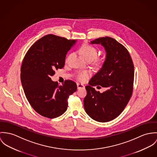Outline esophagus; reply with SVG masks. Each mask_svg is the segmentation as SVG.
Listing matches in <instances>:
<instances>
[{
	"label": "esophagus",
	"instance_id": "obj_1",
	"mask_svg": "<svg viewBox=\"0 0 157 157\" xmlns=\"http://www.w3.org/2000/svg\"><path fill=\"white\" fill-rule=\"evenodd\" d=\"M77 87H78V89H79V88H84V86L83 84H79V83H77Z\"/></svg>",
	"mask_w": 157,
	"mask_h": 157
}]
</instances>
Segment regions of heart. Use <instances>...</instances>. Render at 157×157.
<instances>
[{"label": "heart", "mask_w": 157, "mask_h": 157, "mask_svg": "<svg viewBox=\"0 0 157 157\" xmlns=\"http://www.w3.org/2000/svg\"><path fill=\"white\" fill-rule=\"evenodd\" d=\"M81 52L86 60L94 59L98 56V50L93 46L85 43L81 48ZM89 76V73L87 71H82L78 73L77 78L79 81H84Z\"/></svg>", "instance_id": "b5f03b06"}]
</instances>
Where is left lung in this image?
<instances>
[{"mask_svg": "<svg viewBox=\"0 0 157 157\" xmlns=\"http://www.w3.org/2000/svg\"><path fill=\"white\" fill-rule=\"evenodd\" d=\"M90 43L101 44L106 56L102 67L86 87L87 94L84 99V109L93 120L109 122L119 116L131 98L134 65L128 50L115 39L101 37ZM96 85L105 87L107 90L101 94L93 88Z\"/></svg>", "mask_w": 157, "mask_h": 157, "instance_id": "8db88e82", "label": "left lung"}]
</instances>
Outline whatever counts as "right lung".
Instances as JSON below:
<instances>
[{
    "instance_id": "add662e5",
    "label": "right lung",
    "mask_w": 157,
    "mask_h": 157,
    "mask_svg": "<svg viewBox=\"0 0 157 157\" xmlns=\"http://www.w3.org/2000/svg\"><path fill=\"white\" fill-rule=\"evenodd\" d=\"M76 41L46 35L29 48L23 59L21 85L29 103L42 116L53 119L62 115L67 110L69 96L77 90L72 81L59 86L51 78L54 70L63 68L66 54Z\"/></svg>"
}]
</instances>
